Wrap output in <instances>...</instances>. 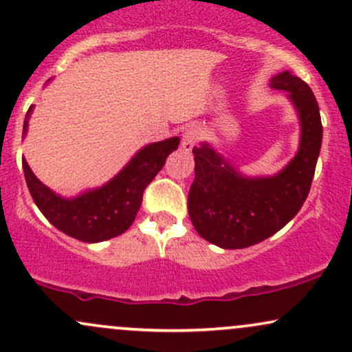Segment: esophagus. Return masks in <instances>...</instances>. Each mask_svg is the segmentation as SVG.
<instances>
[{"label": "esophagus", "mask_w": 352, "mask_h": 352, "mask_svg": "<svg viewBox=\"0 0 352 352\" xmlns=\"http://www.w3.org/2000/svg\"><path fill=\"white\" fill-rule=\"evenodd\" d=\"M200 139V129L197 127V125H192V127H188L187 131L184 132V135H182V148H184L185 152H192V148L195 147L197 142H199Z\"/></svg>", "instance_id": "1"}]
</instances>
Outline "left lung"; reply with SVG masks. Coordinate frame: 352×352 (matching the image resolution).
Listing matches in <instances>:
<instances>
[{
	"label": "left lung",
	"mask_w": 352,
	"mask_h": 352,
	"mask_svg": "<svg viewBox=\"0 0 352 352\" xmlns=\"http://www.w3.org/2000/svg\"><path fill=\"white\" fill-rule=\"evenodd\" d=\"M270 87L288 92L301 125L300 147L283 170L248 177L210 144L193 147L195 180L188 192V215L197 233L220 248H246L274 235L300 212L309 193L322 140L316 98L289 71L273 76Z\"/></svg>",
	"instance_id": "8db88e82"
}]
</instances>
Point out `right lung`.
I'll list each match as a JSON object with an SVG mask.
<instances>
[{"instance_id": "obj_1", "label": "right lung", "mask_w": 352, "mask_h": 352, "mask_svg": "<svg viewBox=\"0 0 352 352\" xmlns=\"http://www.w3.org/2000/svg\"><path fill=\"white\" fill-rule=\"evenodd\" d=\"M33 106L23 125L26 135ZM179 137L145 145L129 164L102 187L87 190L72 199L54 193L34 175L23 157V170L34 204L56 228L76 240L99 243L122 235L134 223L142 205L144 190L165 165V159L179 147Z\"/></svg>"}]
</instances>
